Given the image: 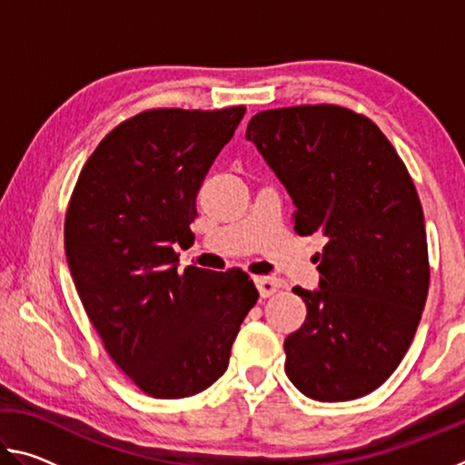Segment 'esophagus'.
Returning a JSON list of instances; mask_svg holds the SVG:
<instances>
[{
	"label": "esophagus",
	"mask_w": 465,
	"mask_h": 465,
	"mask_svg": "<svg viewBox=\"0 0 465 465\" xmlns=\"http://www.w3.org/2000/svg\"><path fill=\"white\" fill-rule=\"evenodd\" d=\"M254 282H256L261 297H271L272 293H277L279 289H282V281L272 279V277H256Z\"/></svg>",
	"instance_id": "esophagus-1"
}]
</instances>
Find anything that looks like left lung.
<instances>
[{"mask_svg": "<svg viewBox=\"0 0 465 465\" xmlns=\"http://www.w3.org/2000/svg\"><path fill=\"white\" fill-rule=\"evenodd\" d=\"M246 139L293 199L299 235L318 233L320 291L295 287L308 316L285 338V373L320 402L367 396L396 371L429 295L419 193L380 127L355 110H262Z\"/></svg>", "mask_w": 465, "mask_h": 465, "instance_id": "8db88e82", "label": "left lung"}]
</instances>
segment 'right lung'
Instances as JSON below:
<instances>
[{
	"instance_id": "obj_1",
	"label": "right lung",
	"mask_w": 465,
	"mask_h": 465,
	"mask_svg": "<svg viewBox=\"0 0 465 465\" xmlns=\"http://www.w3.org/2000/svg\"><path fill=\"white\" fill-rule=\"evenodd\" d=\"M246 106L152 108L108 133L65 213V254L104 349L152 398L178 400L225 373L258 291L240 269L178 271L196 194Z\"/></svg>"
}]
</instances>
